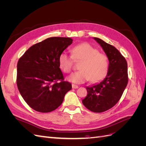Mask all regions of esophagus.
I'll list each match as a JSON object with an SVG mask.
<instances>
[{
	"label": "esophagus",
	"mask_w": 146,
	"mask_h": 146,
	"mask_svg": "<svg viewBox=\"0 0 146 146\" xmlns=\"http://www.w3.org/2000/svg\"><path fill=\"white\" fill-rule=\"evenodd\" d=\"M72 88H73V89H77V88H78V86H77L76 85H74V84H72Z\"/></svg>",
	"instance_id": "1"
}]
</instances>
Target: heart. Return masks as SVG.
<instances>
[{"instance_id":"obj_1","label":"heart","mask_w":146,"mask_h":146,"mask_svg":"<svg viewBox=\"0 0 146 146\" xmlns=\"http://www.w3.org/2000/svg\"><path fill=\"white\" fill-rule=\"evenodd\" d=\"M72 55L63 52L59 56V64L65 73L72 71L74 61H82L80 70L72 74L68 78L69 82L80 84L88 80L97 82L104 78L108 69V59L103 53L88 43H83L72 48Z\"/></svg>"}]
</instances>
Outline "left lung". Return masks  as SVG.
I'll return each mask as SVG.
<instances>
[{"mask_svg":"<svg viewBox=\"0 0 146 146\" xmlns=\"http://www.w3.org/2000/svg\"><path fill=\"white\" fill-rule=\"evenodd\" d=\"M93 38L108 57V69L102 81L86 87L88 94L82 103L90 111L102 113L111 108L121 99L128 83L127 63L116 48L100 38Z\"/></svg>","mask_w":146,"mask_h":146,"instance_id":"left-lung-1","label":"left lung"}]
</instances>
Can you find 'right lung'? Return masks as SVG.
<instances>
[{"instance_id":"right-lung-1","label":"right lung","mask_w":146,"mask_h":146,"mask_svg":"<svg viewBox=\"0 0 146 146\" xmlns=\"http://www.w3.org/2000/svg\"><path fill=\"white\" fill-rule=\"evenodd\" d=\"M72 41L70 38H47L30 47L17 62V88L25 102L35 111H54L71 90V84L64 81L58 60Z\"/></svg>"}]
</instances>
